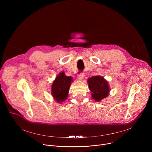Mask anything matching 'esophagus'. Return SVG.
Masks as SVG:
<instances>
[{
    "label": "esophagus",
    "mask_w": 152,
    "mask_h": 152,
    "mask_svg": "<svg viewBox=\"0 0 152 152\" xmlns=\"http://www.w3.org/2000/svg\"><path fill=\"white\" fill-rule=\"evenodd\" d=\"M77 77H78V79L79 80H82L83 79V77H84V74L83 73H80V74L78 75Z\"/></svg>",
    "instance_id": "esophagus-1"
}]
</instances>
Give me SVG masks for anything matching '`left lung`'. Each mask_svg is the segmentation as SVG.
I'll use <instances>...</instances> for the list:
<instances>
[{
	"label": "left lung",
	"instance_id": "obj_1",
	"mask_svg": "<svg viewBox=\"0 0 152 152\" xmlns=\"http://www.w3.org/2000/svg\"><path fill=\"white\" fill-rule=\"evenodd\" d=\"M89 89L91 91V97L99 102L106 98L110 93V86L107 82L101 76H93L88 78Z\"/></svg>",
	"mask_w": 152,
	"mask_h": 152
}]
</instances>
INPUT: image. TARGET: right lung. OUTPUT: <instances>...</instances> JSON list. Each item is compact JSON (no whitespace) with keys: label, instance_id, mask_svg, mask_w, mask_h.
Listing matches in <instances>:
<instances>
[{"label":"right lung","instance_id":"add662e5","mask_svg":"<svg viewBox=\"0 0 152 152\" xmlns=\"http://www.w3.org/2000/svg\"><path fill=\"white\" fill-rule=\"evenodd\" d=\"M73 82V77L66 76L62 72L56 77L52 85V95L58 103H62L67 99L70 86Z\"/></svg>","mask_w":152,"mask_h":152}]
</instances>
